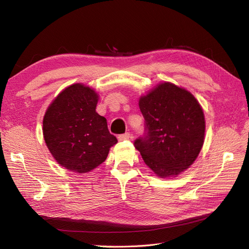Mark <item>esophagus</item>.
Masks as SVG:
<instances>
[{"instance_id": "obj_1", "label": "esophagus", "mask_w": 249, "mask_h": 249, "mask_svg": "<svg viewBox=\"0 0 249 249\" xmlns=\"http://www.w3.org/2000/svg\"><path fill=\"white\" fill-rule=\"evenodd\" d=\"M130 138H131V134L130 133H124V134H122V135H119V136H118V140H120V141L129 140Z\"/></svg>"}]
</instances>
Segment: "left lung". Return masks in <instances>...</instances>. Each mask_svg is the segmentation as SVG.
I'll use <instances>...</instances> for the list:
<instances>
[{
    "label": "left lung",
    "mask_w": 249,
    "mask_h": 249,
    "mask_svg": "<svg viewBox=\"0 0 249 249\" xmlns=\"http://www.w3.org/2000/svg\"><path fill=\"white\" fill-rule=\"evenodd\" d=\"M145 135L135 140L156 176L177 177L196 160L205 141V114L198 101L172 83L158 84L139 99Z\"/></svg>",
    "instance_id": "8db88e82"
}]
</instances>
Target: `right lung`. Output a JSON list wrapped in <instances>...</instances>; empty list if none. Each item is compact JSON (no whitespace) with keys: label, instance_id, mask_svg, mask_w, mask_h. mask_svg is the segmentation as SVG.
<instances>
[{"label":"right lung","instance_id":"1","mask_svg":"<svg viewBox=\"0 0 249 249\" xmlns=\"http://www.w3.org/2000/svg\"><path fill=\"white\" fill-rule=\"evenodd\" d=\"M99 94L76 83L62 90L51 103L42 122L46 144L62 167L77 173L93 170L107 159L117 143L105 117L95 109Z\"/></svg>","mask_w":249,"mask_h":249}]
</instances>
